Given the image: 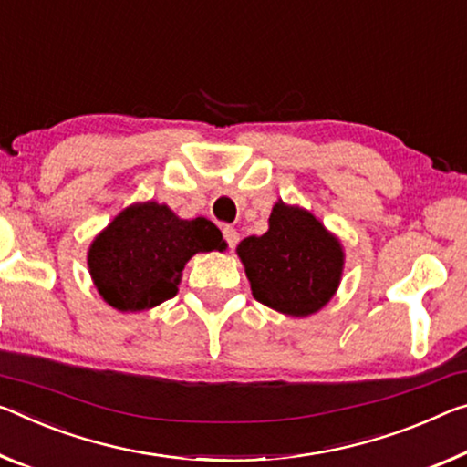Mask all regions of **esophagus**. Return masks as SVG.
Segmentation results:
<instances>
[{"instance_id": "1", "label": "esophagus", "mask_w": 467, "mask_h": 467, "mask_svg": "<svg viewBox=\"0 0 467 467\" xmlns=\"http://www.w3.org/2000/svg\"><path fill=\"white\" fill-rule=\"evenodd\" d=\"M222 234H224V241H226L228 249H234L236 243H239V233H236V228L224 226V228H222Z\"/></svg>"}]
</instances>
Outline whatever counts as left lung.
Here are the masks:
<instances>
[{
	"label": "left lung",
	"instance_id": "1",
	"mask_svg": "<svg viewBox=\"0 0 467 467\" xmlns=\"http://www.w3.org/2000/svg\"><path fill=\"white\" fill-rule=\"evenodd\" d=\"M254 297L286 316H309L327 306L343 272L340 243L312 213L278 202L270 228L236 247Z\"/></svg>",
	"mask_w": 467,
	"mask_h": 467
}]
</instances>
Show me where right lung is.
I'll list each match as a JSON object with an SVG mask.
<instances>
[{
    "mask_svg": "<svg viewBox=\"0 0 467 467\" xmlns=\"http://www.w3.org/2000/svg\"><path fill=\"white\" fill-rule=\"evenodd\" d=\"M224 247L210 220H181L166 205L137 203L93 241L88 270L109 306L140 312L174 297L184 264L195 254Z\"/></svg>",
    "mask_w": 467,
    "mask_h": 467,
    "instance_id": "right-lung-1",
    "label": "right lung"
}]
</instances>
